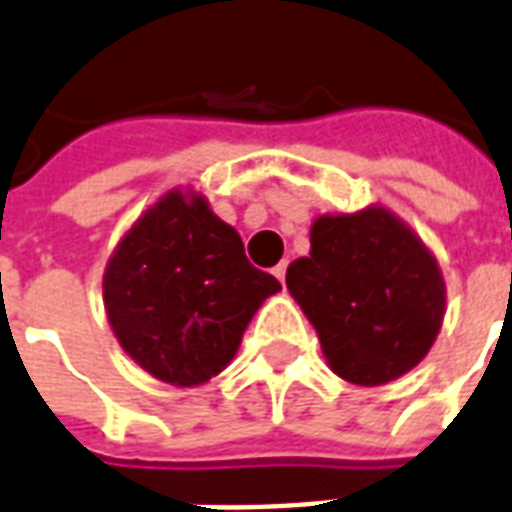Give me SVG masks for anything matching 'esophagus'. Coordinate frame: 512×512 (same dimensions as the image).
<instances>
[{
  "label": "esophagus",
  "mask_w": 512,
  "mask_h": 512,
  "mask_svg": "<svg viewBox=\"0 0 512 512\" xmlns=\"http://www.w3.org/2000/svg\"><path fill=\"white\" fill-rule=\"evenodd\" d=\"M273 273H276V279L284 284V276H287V260H282V263L276 265V268H273Z\"/></svg>",
  "instance_id": "obj_1"
}]
</instances>
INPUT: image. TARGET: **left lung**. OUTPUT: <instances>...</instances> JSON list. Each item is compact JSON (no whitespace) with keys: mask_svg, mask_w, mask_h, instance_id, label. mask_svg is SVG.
Wrapping results in <instances>:
<instances>
[{"mask_svg":"<svg viewBox=\"0 0 512 512\" xmlns=\"http://www.w3.org/2000/svg\"><path fill=\"white\" fill-rule=\"evenodd\" d=\"M287 290L317 327L327 365L360 386L395 381L427 357L446 314L438 260L392 212L319 217Z\"/></svg>","mask_w":512,"mask_h":512,"instance_id":"8db88e82","label":"left lung"}]
</instances>
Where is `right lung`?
I'll return each instance as SVG.
<instances>
[{
    "mask_svg": "<svg viewBox=\"0 0 512 512\" xmlns=\"http://www.w3.org/2000/svg\"><path fill=\"white\" fill-rule=\"evenodd\" d=\"M282 290L244 255L201 195L171 190L136 220L104 273V306L136 365L174 386L204 384L239 349L249 319Z\"/></svg>",
    "mask_w": 512,
    "mask_h": 512,
    "instance_id": "add662e5",
    "label": "right lung"
}]
</instances>
